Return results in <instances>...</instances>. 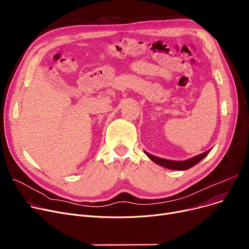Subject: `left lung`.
Returning <instances> with one entry per match:
<instances>
[{
	"mask_svg": "<svg viewBox=\"0 0 249 249\" xmlns=\"http://www.w3.org/2000/svg\"><path fill=\"white\" fill-rule=\"evenodd\" d=\"M211 150H208L206 151L205 153H202L196 157H193L191 159H188L186 160H166V159H162V158H159V157H156V156H153L149 153H147L144 151V154L147 155L153 162H155L156 164L162 166V167H165V168H168V169H172V170H179V171H184V170H188L190 168L194 167L195 165H197L201 160H203L204 158H205L209 152Z\"/></svg>",
	"mask_w": 249,
	"mask_h": 249,
	"instance_id": "1",
	"label": "left lung"
}]
</instances>
